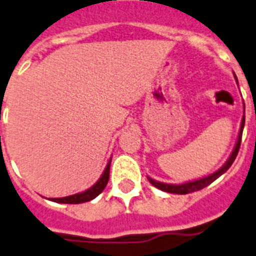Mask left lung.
<instances>
[{
    "label": "left lung",
    "mask_w": 256,
    "mask_h": 256,
    "mask_svg": "<svg viewBox=\"0 0 256 256\" xmlns=\"http://www.w3.org/2000/svg\"><path fill=\"white\" fill-rule=\"evenodd\" d=\"M244 126H245V116H244V118H242L241 122V128H240V135H238V140H237V144H236L234 150H233L232 154L228 158V161L224 164L223 168H220L218 171H215L214 174L208 175L206 178H202V179H198V180L194 182H190V183L186 184H179V186H174V184H164L160 183V182H156L150 178H148V180H150V184L156 186V188H158V190H164V192H168V193H175V194H186V193H192L196 192V190H201L202 188H205V186H210L211 183L214 180H216L218 178L223 175L228 168L232 166L233 161L236 160L237 154H238L240 150V146H241V139H242V131H244Z\"/></svg>",
    "instance_id": "1"
}]
</instances>
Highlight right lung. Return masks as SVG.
I'll return each instance as SVG.
<instances>
[{
  "mask_svg": "<svg viewBox=\"0 0 256 256\" xmlns=\"http://www.w3.org/2000/svg\"><path fill=\"white\" fill-rule=\"evenodd\" d=\"M110 161L108 162L106 170H104L103 175L94 186H91L90 190H85L82 193H77V194L68 196V197H62V198H52L54 202H60V204H82V202H88L94 200L96 196L100 194L104 190L106 186L108 184L110 180Z\"/></svg>",
  "mask_w": 256,
  "mask_h": 256,
  "instance_id": "1",
  "label": "right lung"
}]
</instances>
